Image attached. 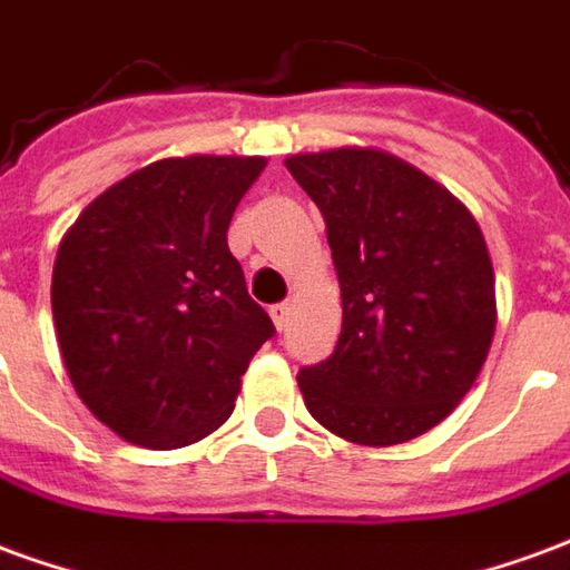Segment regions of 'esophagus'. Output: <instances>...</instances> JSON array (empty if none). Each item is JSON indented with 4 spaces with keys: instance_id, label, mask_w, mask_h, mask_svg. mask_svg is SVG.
I'll return each mask as SVG.
<instances>
[{
    "instance_id": "esophagus-1",
    "label": "esophagus",
    "mask_w": 570,
    "mask_h": 570,
    "mask_svg": "<svg viewBox=\"0 0 570 570\" xmlns=\"http://www.w3.org/2000/svg\"><path fill=\"white\" fill-rule=\"evenodd\" d=\"M289 314H293V305L289 302H281V305H272V321L277 330H284L286 323H289Z\"/></svg>"
}]
</instances>
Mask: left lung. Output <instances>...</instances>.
<instances>
[{"label":"left lung","instance_id":"1","mask_svg":"<svg viewBox=\"0 0 570 570\" xmlns=\"http://www.w3.org/2000/svg\"><path fill=\"white\" fill-rule=\"evenodd\" d=\"M321 207L342 286L335 351L298 372L305 406L357 445L436 428L473 387L494 338V272L473 213L382 149L286 158Z\"/></svg>","mask_w":570,"mask_h":570}]
</instances>
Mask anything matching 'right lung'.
Returning <instances> with one entry per match:
<instances>
[{
  "label": "right lung",
  "mask_w": 570,
  "mask_h": 570,
  "mask_svg": "<svg viewBox=\"0 0 570 570\" xmlns=\"http://www.w3.org/2000/svg\"><path fill=\"white\" fill-rule=\"evenodd\" d=\"M265 158H164L91 200L51 277L57 345L81 403L121 440L179 449L228 421L274 323L228 223Z\"/></svg>",
  "instance_id": "obj_1"
}]
</instances>
